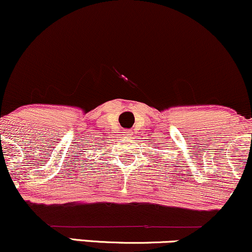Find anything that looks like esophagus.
Segmentation results:
<instances>
[{"mask_svg":"<svg viewBox=\"0 0 252 252\" xmlns=\"http://www.w3.org/2000/svg\"><path fill=\"white\" fill-rule=\"evenodd\" d=\"M124 133H125L126 137H128V135H131V134H132V132L129 131V129H125V132H124Z\"/></svg>","mask_w":252,"mask_h":252,"instance_id":"1","label":"esophagus"}]
</instances>
